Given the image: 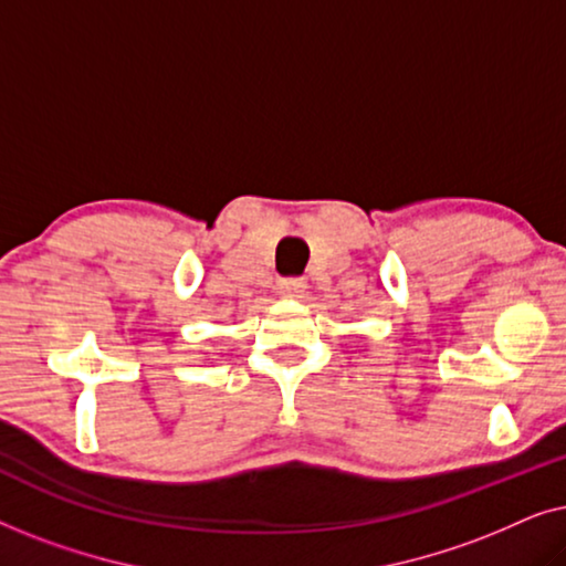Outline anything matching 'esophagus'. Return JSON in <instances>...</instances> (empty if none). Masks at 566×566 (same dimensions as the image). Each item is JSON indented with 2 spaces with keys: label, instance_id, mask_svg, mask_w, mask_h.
Wrapping results in <instances>:
<instances>
[{
  "label": "esophagus",
  "instance_id": "obj_1",
  "mask_svg": "<svg viewBox=\"0 0 566 566\" xmlns=\"http://www.w3.org/2000/svg\"><path fill=\"white\" fill-rule=\"evenodd\" d=\"M277 293L285 298H301L306 293V281L304 277H283L277 281Z\"/></svg>",
  "mask_w": 566,
  "mask_h": 566
}]
</instances>
